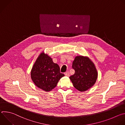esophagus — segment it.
<instances>
[{
    "label": "esophagus",
    "mask_w": 125,
    "mask_h": 125,
    "mask_svg": "<svg viewBox=\"0 0 125 125\" xmlns=\"http://www.w3.org/2000/svg\"><path fill=\"white\" fill-rule=\"evenodd\" d=\"M65 75L66 76H69L70 75V73L69 72H66L65 73Z\"/></svg>",
    "instance_id": "obj_1"
}]
</instances>
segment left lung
I'll list each match as a JSON object with an SVG mask.
<instances>
[{
  "label": "left lung",
  "mask_w": 125,
  "mask_h": 125,
  "mask_svg": "<svg viewBox=\"0 0 125 125\" xmlns=\"http://www.w3.org/2000/svg\"><path fill=\"white\" fill-rule=\"evenodd\" d=\"M75 74L70 77L74 86L81 92L91 88L95 83L97 72L94 63L88 57L79 56L73 62Z\"/></svg>",
  "instance_id": "1"
}]
</instances>
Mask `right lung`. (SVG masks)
Instances as JSON below:
<instances>
[{
    "label": "right lung",
    "mask_w": 125,
    "mask_h": 125,
    "mask_svg": "<svg viewBox=\"0 0 125 125\" xmlns=\"http://www.w3.org/2000/svg\"><path fill=\"white\" fill-rule=\"evenodd\" d=\"M31 74L34 83L46 92L54 88L59 80L64 76L60 73L58 65L43 53H41L35 61Z\"/></svg>",
    "instance_id": "right-lung-1"
}]
</instances>
